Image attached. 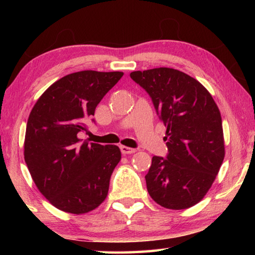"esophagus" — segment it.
Masks as SVG:
<instances>
[{"mask_svg":"<svg viewBox=\"0 0 255 255\" xmlns=\"http://www.w3.org/2000/svg\"><path fill=\"white\" fill-rule=\"evenodd\" d=\"M120 149H122L123 154H132V153L136 152L135 148L127 147V146H120Z\"/></svg>","mask_w":255,"mask_h":255,"instance_id":"1","label":"esophagus"}]
</instances>
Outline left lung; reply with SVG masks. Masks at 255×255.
I'll use <instances>...</instances> for the list:
<instances>
[{"mask_svg": "<svg viewBox=\"0 0 255 255\" xmlns=\"http://www.w3.org/2000/svg\"><path fill=\"white\" fill-rule=\"evenodd\" d=\"M130 77L166 127L167 156H153L145 176L149 196L164 208H190L208 192L225 156L221 112L208 90L181 71L159 67Z\"/></svg>", "mask_w": 255, "mask_h": 255, "instance_id": "1", "label": "left lung"}]
</instances>
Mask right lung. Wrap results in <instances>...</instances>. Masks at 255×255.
Here are the masks:
<instances>
[{"label": "right lung", "mask_w": 255, "mask_h": 255, "mask_svg": "<svg viewBox=\"0 0 255 255\" xmlns=\"http://www.w3.org/2000/svg\"><path fill=\"white\" fill-rule=\"evenodd\" d=\"M123 72L81 71L62 77L38 99L30 112L24 161L34 184L51 205L81 215L98 208L108 196L122 153L116 145L82 141L85 120Z\"/></svg>", "instance_id": "1"}]
</instances>
